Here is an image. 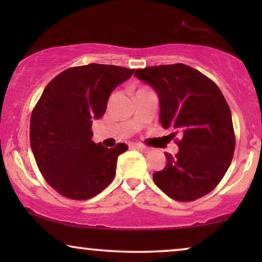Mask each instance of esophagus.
<instances>
[{"label":"esophagus","instance_id":"34e87169","mask_svg":"<svg viewBox=\"0 0 262 262\" xmlns=\"http://www.w3.org/2000/svg\"><path fill=\"white\" fill-rule=\"evenodd\" d=\"M135 148L138 149V150H141V151H149V150H150L148 146H144V145H142V144H135Z\"/></svg>","mask_w":262,"mask_h":262}]
</instances>
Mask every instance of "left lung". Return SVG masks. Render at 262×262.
<instances>
[{
	"instance_id": "obj_1",
	"label": "left lung",
	"mask_w": 262,
	"mask_h": 262,
	"mask_svg": "<svg viewBox=\"0 0 262 262\" xmlns=\"http://www.w3.org/2000/svg\"><path fill=\"white\" fill-rule=\"evenodd\" d=\"M135 76L155 89L160 123L179 137V151L164 154L166 167L154 173L157 187L171 199L192 202L223 179L235 150L231 112L220 88L186 64L137 69Z\"/></svg>"
}]
</instances>
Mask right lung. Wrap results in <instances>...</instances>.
Returning a JSON list of instances; mask_svg holds the SVG:
<instances>
[{
    "instance_id": "add662e5",
    "label": "right lung",
    "mask_w": 262,
    "mask_h": 262,
    "mask_svg": "<svg viewBox=\"0 0 262 262\" xmlns=\"http://www.w3.org/2000/svg\"><path fill=\"white\" fill-rule=\"evenodd\" d=\"M134 71L92 63L64 70L46 85L32 112L30 141L39 170L59 194L91 199L113 181L118 156L127 145L96 144L92 124L105 114L111 93Z\"/></svg>"
}]
</instances>
